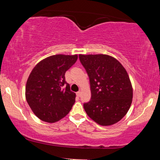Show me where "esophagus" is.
I'll list each match as a JSON object with an SVG mask.
<instances>
[{
  "label": "esophagus",
  "instance_id": "34e87169",
  "mask_svg": "<svg viewBox=\"0 0 160 160\" xmlns=\"http://www.w3.org/2000/svg\"><path fill=\"white\" fill-rule=\"evenodd\" d=\"M76 95H77V96L80 97V95H81V92H80V91H78V92L76 93Z\"/></svg>",
  "mask_w": 160,
  "mask_h": 160
}]
</instances>
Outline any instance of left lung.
I'll return each mask as SVG.
<instances>
[{"label": "left lung", "instance_id": "1", "mask_svg": "<svg viewBox=\"0 0 160 160\" xmlns=\"http://www.w3.org/2000/svg\"><path fill=\"white\" fill-rule=\"evenodd\" d=\"M89 78L91 99L83 104L87 115L101 126L119 122L132 102L133 90L127 71L108 55H79Z\"/></svg>", "mask_w": 160, "mask_h": 160}]
</instances>
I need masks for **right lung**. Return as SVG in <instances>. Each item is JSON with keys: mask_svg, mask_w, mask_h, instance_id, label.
<instances>
[{"mask_svg": "<svg viewBox=\"0 0 160 160\" xmlns=\"http://www.w3.org/2000/svg\"><path fill=\"white\" fill-rule=\"evenodd\" d=\"M78 58V55H54L33 68L26 82L25 98L40 120L57 122L71 110L76 94L70 89L65 74Z\"/></svg>", "mask_w": 160, "mask_h": 160, "instance_id": "1", "label": "right lung"}]
</instances>
